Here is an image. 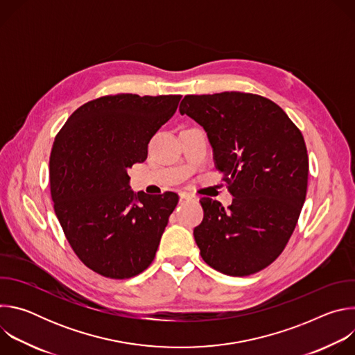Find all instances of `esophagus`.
Listing matches in <instances>:
<instances>
[{"instance_id":"esophagus-1","label":"esophagus","mask_w":355,"mask_h":355,"mask_svg":"<svg viewBox=\"0 0 355 355\" xmlns=\"http://www.w3.org/2000/svg\"><path fill=\"white\" fill-rule=\"evenodd\" d=\"M181 199H187V200H196V195L191 193V192H181L180 193Z\"/></svg>"}]
</instances>
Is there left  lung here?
Instances as JSON below:
<instances>
[{
	"label": "left lung",
	"mask_w": 355,
	"mask_h": 355,
	"mask_svg": "<svg viewBox=\"0 0 355 355\" xmlns=\"http://www.w3.org/2000/svg\"><path fill=\"white\" fill-rule=\"evenodd\" d=\"M180 114L205 129L234 196L226 209L200 199L204 219L193 229L200 257L232 277L264 270L284 251L306 198L309 159L300 130L271 99L248 92L185 95Z\"/></svg>",
	"instance_id": "1"
}]
</instances>
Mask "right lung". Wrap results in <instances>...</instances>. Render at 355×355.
Listing matches in <instances>:
<instances>
[{"label": "right lung", "instance_id": "obj_1", "mask_svg": "<svg viewBox=\"0 0 355 355\" xmlns=\"http://www.w3.org/2000/svg\"><path fill=\"white\" fill-rule=\"evenodd\" d=\"M181 95H105L81 105L58 133L49 162L53 208L76 256L94 272L126 279L155 260L175 192L133 193L128 168L175 114Z\"/></svg>", "mask_w": 355, "mask_h": 355}]
</instances>
